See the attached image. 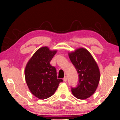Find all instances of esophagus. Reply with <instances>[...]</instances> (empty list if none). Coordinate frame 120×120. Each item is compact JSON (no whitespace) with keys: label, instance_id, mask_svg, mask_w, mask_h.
<instances>
[{"label":"esophagus","instance_id":"esophagus-1","mask_svg":"<svg viewBox=\"0 0 120 120\" xmlns=\"http://www.w3.org/2000/svg\"><path fill=\"white\" fill-rule=\"evenodd\" d=\"M63 80H64V82H66L67 80V77H66V76H65V77H64V79H63Z\"/></svg>","mask_w":120,"mask_h":120}]
</instances>
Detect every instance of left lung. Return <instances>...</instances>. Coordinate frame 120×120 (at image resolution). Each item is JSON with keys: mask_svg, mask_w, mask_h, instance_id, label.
<instances>
[{"mask_svg": "<svg viewBox=\"0 0 120 120\" xmlns=\"http://www.w3.org/2000/svg\"><path fill=\"white\" fill-rule=\"evenodd\" d=\"M68 55L79 77L77 86L71 87L72 94L78 99H86L97 88L100 79L98 67L90 52L85 48L77 49Z\"/></svg>", "mask_w": 120, "mask_h": 120, "instance_id": "8db88e82", "label": "left lung"}]
</instances>
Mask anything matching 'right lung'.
I'll use <instances>...</instances> for the list:
<instances>
[{"mask_svg": "<svg viewBox=\"0 0 120 120\" xmlns=\"http://www.w3.org/2000/svg\"><path fill=\"white\" fill-rule=\"evenodd\" d=\"M56 50L47 47L38 49L29 60L25 68V78L30 92L41 99L50 97L56 91L61 79L57 77L55 67L50 62Z\"/></svg>", "mask_w": 120, "mask_h": 120, "instance_id": "1", "label": "right lung"}]
</instances>
